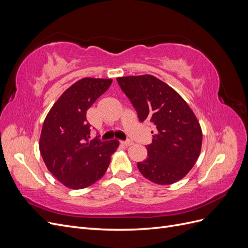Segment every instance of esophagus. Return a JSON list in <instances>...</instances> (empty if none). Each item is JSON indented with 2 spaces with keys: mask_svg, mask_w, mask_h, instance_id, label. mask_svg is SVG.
I'll use <instances>...</instances> for the list:
<instances>
[{
  "mask_svg": "<svg viewBox=\"0 0 248 248\" xmlns=\"http://www.w3.org/2000/svg\"><path fill=\"white\" fill-rule=\"evenodd\" d=\"M121 144L124 145V146H126V147H128V146H131V145L133 144V142H132L131 140H122Z\"/></svg>",
  "mask_w": 248,
  "mask_h": 248,
  "instance_id": "1",
  "label": "esophagus"
}]
</instances>
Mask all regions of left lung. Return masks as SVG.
Wrapping results in <instances>:
<instances>
[{
	"mask_svg": "<svg viewBox=\"0 0 248 248\" xmlns=\"http://www.w3.org/2000/svg\"><path fill=\"white\" fill-rule=\"evenodd\" d=\"M117 80L140 121L148 119L156 127L147 158L138 162L140 174L159 185L176 183L188 174L201 153L202 132L196 115L174 89L153 76Z\"/></svg>",
	"mask_w": 248,
	"mask_h": 248,
	"instance_id": "obj_1",
	"label": "left lung"
}]
</instances>
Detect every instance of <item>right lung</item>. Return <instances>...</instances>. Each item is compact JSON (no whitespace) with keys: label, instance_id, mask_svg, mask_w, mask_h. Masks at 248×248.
I'll use <instances>...</instances> for the list:
<instances>
[{"label":"right lung","instance_id":"right-lung-1","mask_svg":"<svg viewBox=\"0 0 248 248\" xmlns=\"http://www.w3.org/2000/svg\"><path fill=\"white\" fill-rule=\"evenodd\" d=\"M110 78H85L59 97L43 122L39 150L58 181L71 189L91 186L106 174L118 140H90L87 110L111 85Z\"/></svg>","mask_w":248,"mask_h":248}]
</instances>
